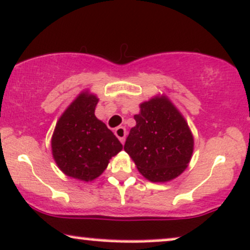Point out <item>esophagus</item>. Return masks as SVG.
Here are the masks:
<instances>
[{
	"mask_svg": "<svg viewBox=\"0 0 250 250\" xmlns=\"http://www.w3.org/2000/svg\"><path fill=\"white\" fill-rule=\"evenodd\" d=\"M114 134H116V137L120 140V143L124 144L125 137H126L125 127H123V126H119V127H117L116 131H114Z\"/></svg>",
	"mask_w": 250,
	"mask_h": 250,
	"instance_id": "34e87169",
	"label": "esophagus"
}]
</instances>
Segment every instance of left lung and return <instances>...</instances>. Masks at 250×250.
Masks as SVG:
<instances>
[{"mask_svg": "<svg viewBox=\"0 0 250 250\" xmlns=\"http://www.w3.org/2000/svg\"><path fill=\"white\" fill-rule=\"evenodd\" d=\"M124 145L140 174L152 183H168L188 166L194 137L186 119L166 95L139 104Z\"/></svg>", "mask_w": 250, "mask_h": 250, "instance_id": "1", "label": "left lung"}]
</instances>
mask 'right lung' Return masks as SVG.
<instances>
[{"instance_id":"1","label":"right lung","mask_w":250,"mask_h":250,"mask_svg":"<svg viewBox=\"0 0 250 250\" xmlns=\"http://www.w3.org/2000/svg\"><path fill=\"white\" fill-rule=\"evenodd\" d=\"M99 98L82 91L65 108L51 137L56 165L67 177L91 183L106 169L110 159L123 149L117 137L95 116Z\"/></svg>"}]
</instances>
